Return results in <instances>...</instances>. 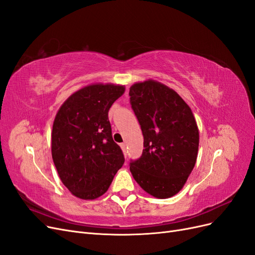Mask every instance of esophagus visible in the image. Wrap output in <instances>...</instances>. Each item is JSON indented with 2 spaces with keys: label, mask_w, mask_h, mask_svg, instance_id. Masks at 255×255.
<instances>
[{
  "label": "esophagus",
  "mask_w": 255,
  "mask_h": 255,
  "mask_svg": "<svg viewBox=\"0 0 255 255\" xmlns=\"http://www.w3.org/2000/svg\"><path fill=\"white\" fill-rule=\"evenodd\" d=\"M120 146H121L122 151H124V153H125V155H126V157H127V144H126V143H121Z\"/></svg>",
  "instance_id": "obj_1"
}]
</instances>
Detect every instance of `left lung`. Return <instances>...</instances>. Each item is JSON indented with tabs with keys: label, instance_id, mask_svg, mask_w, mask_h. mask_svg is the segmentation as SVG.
<instances>
[{
	"label": "left lung",
	"instance_id": "obj_1",
	"mask_svg": "<svg viewBox=\"0 0 255 255\" xmlns=\"http://www.w3.org/2000/svg\"><path fill=\"white\" fill-rule=\"evenodd\" d=\"M129 103L143 135V151L130 160L134 179L148 194L169 198L194 168L199 134L189 105L170 87L153 80L129 89Z\"/></svg>",
	"mask_w": 255,
	"mask_h": 255
}]
</instances>
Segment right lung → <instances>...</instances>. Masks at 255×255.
Instances as JSON below:
<instances>
[{
	"label": "right lung",
	"mask_w": 255,
	"mask_h": 255,
	"mask_svg": "<svg viewBox=\"0 0 255 255\" xmlns=\"http://www.w3.org/2000/svg\"><path fill=\"white\" fill-rule=\"evenodd\" d=\"M122 85L94 84L76 92L60 108L52 126L51 155L64 186L81 199H95L110 188L125 162L109 120Z\"/></svg>",
	"instance_id": "obj_1"
}]
</instances>
